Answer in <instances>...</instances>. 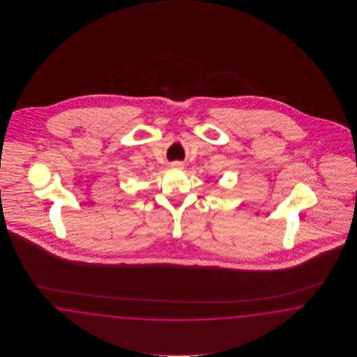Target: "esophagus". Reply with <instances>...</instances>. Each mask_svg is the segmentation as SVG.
<instances>
[{
	"mask_svg": "<svg viewBox=\"0 0 357 357\" xmlns=\"http://www.w3.org/2000/svg\"><path fill=\"white\" fill-rule=\"evenodd\" d=\"M172 167L182 168V163H180V162H175V163H172Z\"/></svg>",
	"mask_w": 357,
	"mask_h": 357,
	"instance_id": "obj_1",
	"label": "esophagus"
}]
</instances>
